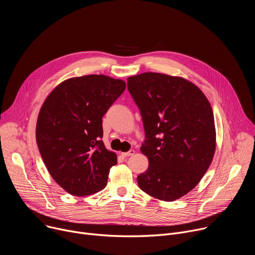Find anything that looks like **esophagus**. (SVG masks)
<instances>
[{"mask_svg":"<svg viewBox=\"0 0 255 255\" xmlns=\"http://www.w3.org/2000/svg\"><path fill=\"white\" fill-rule=\"evenodd\" d=\"M135 153V151L133 150V149H130L129 151H127V152H122V156H124V157H127V156H131V155H133Z\"/></svg>","mask_w":255,"mask_h":255,"instance_id":"esophagus-1","label":"esophagus"}]
</instances>
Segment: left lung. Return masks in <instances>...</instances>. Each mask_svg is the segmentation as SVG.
Segmentation results:
<instances>
[{
    "label": "left lung",
    "mask_w": 255,
    "mask_h": 255,
    "mask_svg": "<svg viewBox=\"0 0 255 255\" xmlns=\"http://www.w3.org/2000/svg\"><path fill=\"white\" fill-rule=\"evenodd\" d=\"M138 107L148 168L137 176L149 196L172 202L192 191L209 168L216 147L214 115L202 91L185 79L144 72L127 80Z\"/></svg>",
    "instance_id": "1"
}]
</instances>
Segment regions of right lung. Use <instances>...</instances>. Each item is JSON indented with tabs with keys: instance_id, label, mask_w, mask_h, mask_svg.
<instances>
[{
	"instance_id": "1",
	"label": "right lung",
	"mask_w": 255,
	"mask_h": 255,
	"mask_svg": "<svg viewBox=\"0 0 255 255\" xmlns=\"http://www.w3.org/2000/svg\"><path fill=\"white\" fill-rule=\"evenodd\" d=\"M126 84L106 76L72 78L45 100L36 126V141L53 179L67 193L88 196L107 185L117 155L106 149L102 118Z\"/></svg>"
}]
</instances>
